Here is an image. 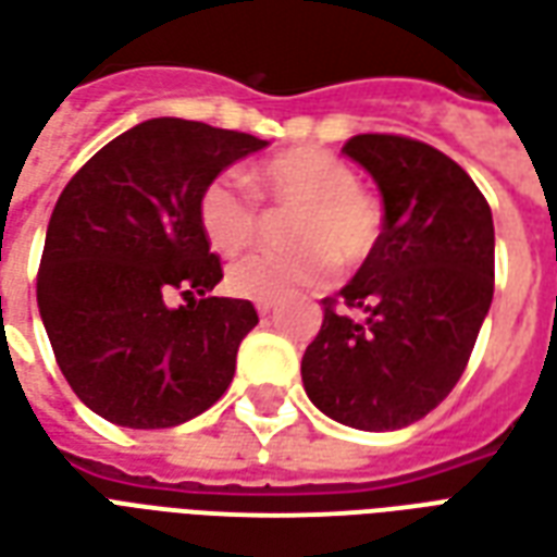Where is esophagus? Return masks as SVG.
<instances>
[{
  "mask_svg": "<svg viewBox=\"0 0 557 557\" xmlns=\"http://www.w3.org/2000/svg\"><path fill=\"white\" fill-rule=\"evenodd\" d=\"M274 307H277V304H274V301H256V313H259V315L274 313Z\"/></svg>",
  "mask_w": 557,
  "mask_h": 557,
  "instance_id": "obj_1",
  "label": "esophagus"
}]
</instances>
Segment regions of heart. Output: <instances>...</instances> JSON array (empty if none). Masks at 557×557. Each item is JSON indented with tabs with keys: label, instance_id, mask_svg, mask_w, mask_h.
I'll use <instances>...</instances> for the list:
<instances>
[{
	"label": "heart",
	"instance_id": "1",
	"mask_svg": "<svg viewBox=\"0 0 557 557\" xmlns=\"http://www.w3.org/2000/svg\"><path fill=\"white\" fill-rule=\"evenodd\" d=\"M256 202L292 208L286 226L289 253L250 256L235 262L226 286L253 301H283L295 292L322 286L334 262L343 271L361 268L382 242L385 208L358 184L351 163L322 146H295L259 160L244 172ZM230 178H211L196 196V220L208 247L238 256L259 238V208Z\"/></svg>",
	"mask_w": 557,
	"mask_h": 557
}]
</instances>
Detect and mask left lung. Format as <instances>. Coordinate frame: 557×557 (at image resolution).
I'll list each match as a JSON object with an SVG mask.
<instances>
[{
	"mask_svg": "<svg viewBox=\"0 0 557 557\" xmlns=\"http://www.w3.org/2000/svg\"><path fill=\"white\" fill-rule=\"evenodd\" d=\"M343 151L382 190L375 253L325 298L307 346V397L346 426L385 432L430 414L466 373L495 289L486 196L456 160L403 134H358ZM361 309L363 320H351Z\"/></svg>",
	"mask_w": 557,
	"mask_h": 557,
	"instance_id": "left-lung-1",
	"label": "left lung"
}]
</instances>
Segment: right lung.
I'll use <instances>...</instances> for the list:
<instances>
[{
	"label": "right lung",
	"mask_w": 557,
	"mask_h": 557,
	"mask_svg": "<svg viewBox=\"0 0 557 557\" xmlns=\"http://www.w3.org/2000/svg\"><path fill=\"white\" fill-rule=\"evenodd\" d=\"M265 139L187 119H151L89 158L47 226L38 310L55 363L86 406L131 430H166L211 409L235 375L253 304L214 298L223 277L196 196ZM172 290L188 301L172 311Z\"/></svg>",
	"instance_id": "add662e5"
}]
</instances>
